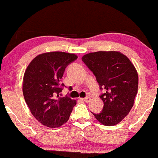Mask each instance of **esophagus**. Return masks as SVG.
Returning a JSON list of instances; mask_svg holds the SVG:
<instances>
[{
	"mask_svg": "<svg viewBox=\"0 0 158 158\" xmlns=\"http://www.w3.org/2000/svg\"><path fill=\"white\" fill-rule=\"evenodd\" d=\"M84 99L85 102H90V98L88 97L84 98V99Z\"/></svg>",
	"mask_w": 158,
	"mask_h": 158,
	"instance_id": "esophagus-1",
	"label": "esophagus"
}]
</instances>
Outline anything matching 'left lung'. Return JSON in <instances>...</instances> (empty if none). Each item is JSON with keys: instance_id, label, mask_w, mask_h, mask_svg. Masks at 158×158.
<instances>
[{"instance_id": "8db88e82", "label": "left lung", "mask_w": 158, "mask_h": 158, "mask_svg": "<svg viewBox=\"0 0 158 158\" xmlns=\"http://www.w3.org/2000/svg\"><path fill=\"white\" fill-rule=\"evenodd\" d=\"M81 60L106 90L100 96L103 109L94 116L107 126L118 124L134 106L138 88V74L126 56L119 51H98L85 54Z\"/></svg>"}]
</instances>
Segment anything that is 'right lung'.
Masks as SVG:
<instances>
[{"instance_id":"add662e5","label":"right lung","mask_w":158,"mask_h":158,"mask_svg":"<svg viewBox=\"0 0 158 158\" xmlns=\"http://www.w3.org/2000/svg\"><path fill=\"white\" fill-rule=\"evenodd\" d=\"M77 59L74 53L44 52L35 56L25 70L22 85L25 102L34 117L44 126H62L77 104L75 99L60 97L65 68Z\"/></svg>"}]
</instances>
